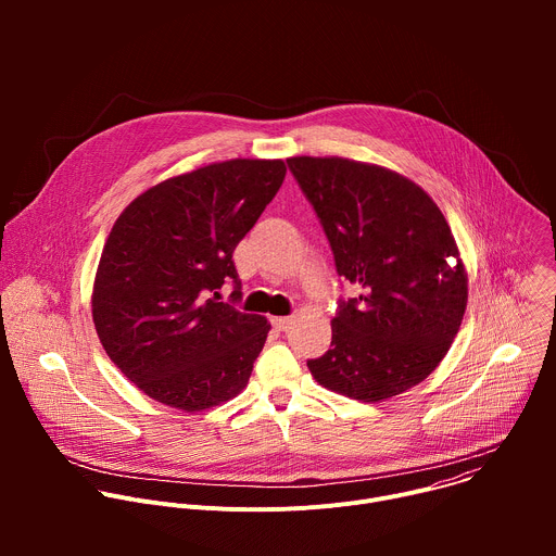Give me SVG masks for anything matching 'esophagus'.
Wrapping results in <instances>:
<instances>
[{
    "label": "esophagus",
    "mask_w": 556,
    "mask_h": 556,
    "mask_svg": "<svg viewBox=\"0 0 556 556\" xmlns=\"http://www.w3.org/2000/svg\"><path fill=\"white\" fill-rule=\"evenodd\" d=\"M273 326H275L279 332H286V330L292 326V319H290V316H275Z\"/></svg>",
    "instance_id": "obj_1"
}]
</instances>
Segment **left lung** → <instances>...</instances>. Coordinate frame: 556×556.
<instances>
[{
	"mask_svg": "<svg viewBox=\"0 0 556 556\" xmlns=\"http://www.w3.org/2000/svg\"><path fill=\"white\" fill-rule=\"evenodd\" d=\"M286 163L321 219L337 273L361 288L339 303L332 348L307 361L314 380L363 403L412 389L446 356L468 301L442 211L416 182L378 165L339 155Z\"/></svg>",
	"mask_w": 556,
	"mask_h": 556,
	"instance_id": "8db88e82",
	"label": "left lung"
}]
</instances>
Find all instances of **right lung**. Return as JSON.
I'll use <instances>...</instances> for the list:
<instances>
[{"mask_svg":"<svg viewBox=\"0 0 556 556\" xmlns=\"http://www.w3.org/2000/svg\"><path fill=\"white\" fill-rule=\"evenodd\" d=\"M283 178V161L213 163L157 182L114 222L92 319L108 356L149 399L191 414L249 384L270 324L217 290L228 279L240 288L232 251Z\"/></svg>","mask_w":556,"mask_h":556,"instance_id":"obj_1","label":"right lung"}]
</instances>
